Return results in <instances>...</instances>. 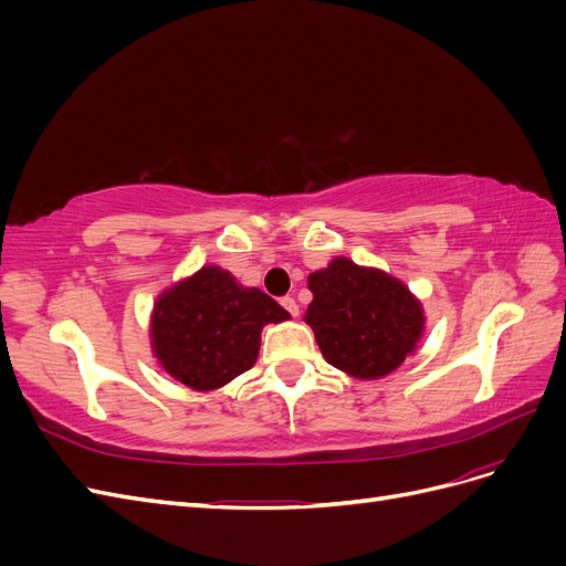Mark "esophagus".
Returning a JSON list of instances; mask_svg holds the SVG:
<instances>
[{
    "instance_id": "obj_1",
    "label": "esophagus",
    "mask_w": 566,
    "mask_h": 566,
    "mask_svg": "<svg viewBox=\"0 0 566 566\" xmlns=\"http://www.w3.org/2000/svg\"><path fill=\"white\" fill-rule=\"evenodd\" d=\"M281 304H283V310H285L290 316H293V318L300 316V306H297V302H295L293 297H283Z\"/></svg>"
}]
</instances>
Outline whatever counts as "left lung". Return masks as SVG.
Returning <instances> with one entry per match:
<instances>
[{
    "mask_svg": "<svg viewBox=\"0 0 566 566\" xmlns=\"http://www.w3.org/2000/svg\"><path fill=\"white\" fill-rule=\"evenodd\" d=\"M312 325L325 361L358 380H378L397 370L422 337V304L380 269L358 266L345 256L314 271Z\"/></svg>",
    "mask_w": 566,
    "mask_h": 566,
    "instance_id": "left-lung-1",
    "label": "left lung"
}]
</instances>
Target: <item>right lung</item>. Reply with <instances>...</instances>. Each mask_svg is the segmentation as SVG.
<instances>
[{
    "label": "right lung",
    "instance_id": "right-lung-1",
    "mask_svg": "<svg viewBox=\"0 0 566 566\" xmlns=\"http://www.w3.org/2000/svg\"><path fill=\"white\" fill-rule=\"evenodd\" d=\"M287 318L262 290L243 287L219 266H202L158 297L150 345L175 380L212 391L254 366L266 323Z\"/></svg>",
    "mask_w": 566,
    "mask_h": 566
}]
</instances>
